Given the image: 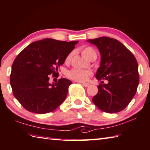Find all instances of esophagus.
<instances>
[{
  "instance_id": "esophagus-1",
  "label": "esophagus",
  "mask_w": 150,
  "mask_h": 150,
  "mask_svg": "<svg viewBox=\"0 0 150 150\" xmlns=\"http://www.w3.org/2000/svg\"><path fill=\"white\" fill-rule=\"evenodd\" d=\"M82 84V85L83 86H85V87H88L89 85H90V84L89 83H81Z\"/></svg>"
}]
</instances>
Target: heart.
I'll use <instances>...</instances> for the list:
<instances>
[{
	"instance_id": "b5f03b06",
	"label": "heart",
	"mask_w": 150,
	"mask_h": 150,
	"mask_svg": "<svg viewBox=\"0 0 150 150\" xmlns=\"http://www.w3.org/2000/svg\"><path fill=\"white\" fill-rule=\"evenodd\" d=\"M81 52H82L83 56L85 57L87 59H89L92 56H96V51L91 47H85L83 48L82 50H81ZM72 56L73 52H71L70 54H68L66 59V62H69L71 59ZM91 74L92 73L90 71L73 69L69 71H68L67 75L68 77L74 81H79V82H84V81H86L88 79V77L90 75H91Z\"/></svg>"
}]
</instances>
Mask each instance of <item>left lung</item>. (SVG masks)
Instances as JSON below:
<instances>
[{
    "instance_id": "8db88e82",
    "label": "left lung",
    "mask_w": 150,
    "mask_h": 150,
    "mask_svg": "<svg viewBox=\"0 0 150 150\" xmlns=\"http://www.w3.org/2000/svg\"><path fill=\"white\" fill-rule=\"evenodd\" d=\"M87 41L96 46L101 55L96 78L108 81L98 86V92L92 102L104 112H119L129 105L137 92L139 83L137 59L125 45L112 38L101 37Z\"/></svg>"
}]
</instances>
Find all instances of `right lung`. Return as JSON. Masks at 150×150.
Masks as SVG:
<instances>
[{"instance_id": "1", "label": "right lung", "mask_w": 150, "mask_h": 150, "mask_svg": "<svg viewBox=\"0 0 150 150\" xmlns=\"http://www.w3.org/2000/svg\"><path fill=\"white\" fill-rule=\"evenodd\" d=\"M44 39L31 43L16 57L10 74L13 96L32 113L43 114L55 110L64 102L71 81L62 78L49 83V75L58 68L78 43Z\"/></svg>"}]
</instances>
